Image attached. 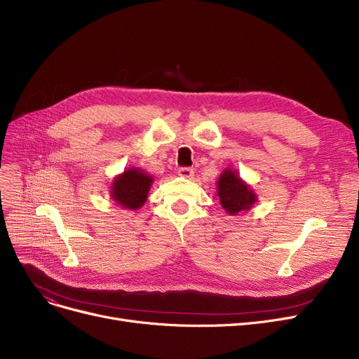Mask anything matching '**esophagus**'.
<instances>
[{
  "label": "esophagus",
  "instance_id": "esophagus-1",
  "mask_svg": "<svg viewBox=\"0 0 359 359\" xmlns=\"http://www.w3.org/2000/svg\"><path fill=\"white\" fill-rule=\"evenodd\" d=\"M179 176L184 179H192L194 177V170L191 167H180L179 168Z\"/></svg>",
  "mask_w": 359,
  "mask_h": 359
}]
</instances>
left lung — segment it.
Instances as JSON below:
<instances>
[{
	"instance_id": "8db88e82",
	"label": "left lung",
	"mask_w": 359,
	"mask_h": 359,
	"mask_svg": "<svg viewBox=\"0 0 359 359\" xmlns=\"http://www.w3.org/2000/svg\"><path fill=\"white\" fill-rule=\"evenodd\" d=\"M217 196L222 208L229 216L248 211L257 203V195L253 188L240 177L236 170L232 168H224L219 176Z\"/></svg>"
}]
</instances>
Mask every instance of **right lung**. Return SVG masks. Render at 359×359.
Masks as SVG:
<instances>
[{
	"label": "right lung",
	"mask_w": 359,
	"mask_h": 359,
	"mask_svg": "<svg viewBox=\"0 0 359 359\" xmlns=\"http://www.w3.org/2000/svg\"><path fill=\"white\" fill-rule=\"evenodd\" d=\"M154 177L144 170L131 167L114 177L111 183V198L126 210H137L148 200Z\"/></svg>",
	"instance_id": "add662e5"
}]
</instances>
